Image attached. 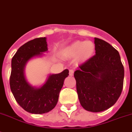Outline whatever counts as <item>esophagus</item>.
<instances>
[{"instance_id":"34e87169","label":"esophagus","mask_w":132,"mask_h":132,"mask_svg":"<svg viewBox=\"0 0 132 132\" xmlns=\"http://www.w3.org/2000/svg\"><path fill=\"white\" fill-rule=\"evenodd\" d=\"M73 73H74L73 69H69V76H73Z\"/></svg>"}]
</instances>
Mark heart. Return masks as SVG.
<instances>
[{
  "mask_svg": "<svg viewBox=\"0 0 132 132\" xmlns=\"http://www.w3.org/2000/svg\"><path fill=\"white\" fill-rule=\"evenodd\" d=\"M95 49V44L92 41H76L66 48L65 54L71 58L78 56L80 61H86L93 56Z\"/></svg>",
  "mask_w": 132,
  "mask_h": 132,
  "instance_id": "heart-1",
  "label": "heart"
}]
</instances>
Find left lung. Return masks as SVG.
<instances>
[{
    "label": "left lung",
    "instance_id": "obj_1",
    "mask_svg": "<svg viewBox=\"0 0 132 132\" xmlns=\"http://www.w3.org/2000/svg\"><path fill=\"white\" fill-rule=\"evenodd\" d=\"M96 54L74 72L80 104L84 109L101 112L117 102L122 92L124 68L118 51L94 38Z\"/></svg>",
    "mask_w": 132,
    "mask_h": 132
}]
</instances>
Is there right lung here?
Listing matches in <instances>:
<instances>
[{
	"label": "right lung",
	"instance_id": "add662e5",
	"mask_svg": "<svg viewBox=\"0 0 132 132\" xmlns=\"http://www.w3.org/2000/svg\"><path fill=\"white\" fill-rule=\"evenodd\" d=\"M47 51L46 38H38L21 46L12 58L10 88L17 103L30 113L43 114L53 110L58 102L64 80L69 76V70L65 69L60 73L50 75L41 88H34L28 84L24 75L26 63Z\"/></svg>",
	"mask_w": 132,
	"mask_h": 132
}]
</instances>
